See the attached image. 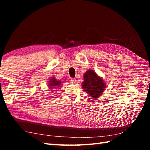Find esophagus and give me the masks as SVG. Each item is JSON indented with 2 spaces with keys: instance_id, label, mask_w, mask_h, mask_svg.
<instances>
[{
  "instance_id": "1",
  "label": "esophagus",
  "mask_w": 150,
  "mask_h": 150,
  "mask_svg": "<svg viewBox=\"0 0 150 150\" xmlns=\"http://www.w3.org/2000/svg\"><path fill=\"white\" fill-rule=\"evenodd\" d=\"M69 81H70V83L72 84H74L76 82V79L74 78H71Z\"/></svg>"
}]
</instances>
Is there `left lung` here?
Returning <instances> with one entry per match:
<instances>
[{
  "mask_svg": "<svg viewBox=\"0 0 150 150\" xmlns=\"http://www.w3.org/2000/svg\"><path fill=\"white\" fill-rule=\"evenodd\" d=\"M82 86L84 91L89 94L92 99L98 98L106 88L103 80L92 70L87 71L84 73Z\"/></svg>",
  "mask_w": 150,
  "mask_h": 150,
  "instance_id": "left-lung-1",
  "label": "left lung"
}]
</instances>
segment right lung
I'll list each match as a JSON object with an SVG mask.
<instances>
[{"label":"right lung","instance_id":"1","mask_svg":"<svg viewBox=\"0 0 150 150\" xmlns=\"http://www.w3.org/2000/svg\"><path fill=\"white\" fill-rule=\"evenodd\" d=\"M49 86L50 87V89H56L57 88L60 87L61 86V82L59 81H57L54 78H52V79H51L49 81ZM51 89V90H52Z\"/></svg>","mask_w":150,"mask_h":150}]
</instances>
